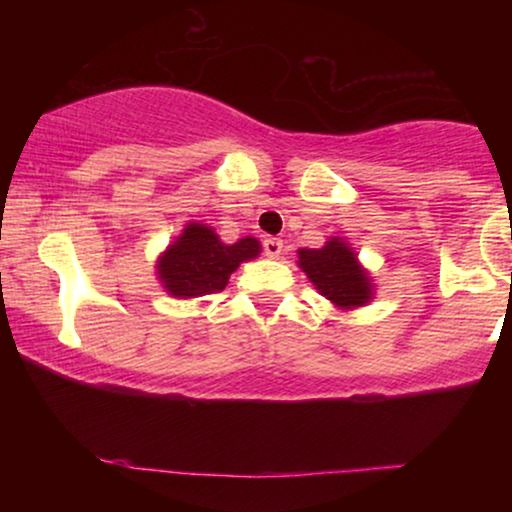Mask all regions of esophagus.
Returning <instances> with one entry per match:
<instances>
[{"label": "esophagus", "instance_id": "1", "mask_svg": "<svg viewBox=\"0 0 512 512\" xmlns=\"http://www.w3.org/2000/svg\"><path fill=\"white\" fill-rule=\"evenodd\" d=\"M282 247H284V242L279 240V237H265L263 240V251H265V256H270V258H277L279 254H282Z\"/></svg>", "mask_w": 512, "mask_h": 512}]
</instances>
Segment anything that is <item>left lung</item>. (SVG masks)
<instances>
[{"instance_id":"8db88e82","label":"left lung","mask_w":512,"mask_h":512,"mask_svg":"<svg viewBox=\"0 0 512 512\" xmlns=\"http://www.w3.org/2000/svg\"><path fill=\"white\" fill-rule=\"evenodd\" d=\"M298 268L340 310H354L373 300V279L340 237H331L321 249H298Z\"/></svg>"}]
</instances>
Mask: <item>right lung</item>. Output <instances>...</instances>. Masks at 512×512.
<instances>
[{"mask_svg":"<svg viewBox=\"0 0 512 512\" xmlns=\"http://www.w3.org/2000/svg\"><path fill=\"white\" fill-rule=\"evenodd\" d=\"M261 254L256 237H242L235 244H223L214 228L205 223H186L184 233L158 258V279L174 298H198L226 289L228 279Z\"/></svg>","mask_w":512,"mask_h":512,"instance_id":"right-lung-1","label":"right lung"}]
</instances>
